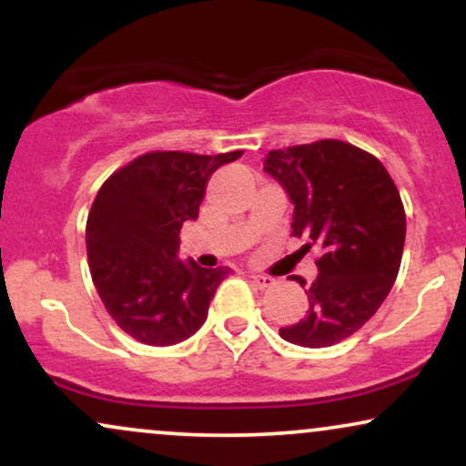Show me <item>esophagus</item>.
Returning a JSON list of instances; mask_svg holds the SVG:
<instances>
[{
  "mask_svg": "<svg viewBox=\"0 0 466 466\" xmlns=\"http://www.w3.org/2000/svg\"><path fill=\"white\" fill-rule=\"evenodd\" d=\"M249 280L254 282L256 289H269L271 285H276V278L265 276V274H251Z\"/></svg>",
  "mask_w": 466,
  "mask_h": 466,
  "instance_id": "1",
  "label": "esophagus"
}]
</instances>
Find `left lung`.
<instances>
[{"label":"left lung","mask_w":466,"mask_h":466,"mask_svg":"<svg viewBox=\"0 0 466 466\" xmlns=\"http://www.w3.org/2000/svg\"><path fill=\"white\" fill-rule=\"evenodd\" d=\"M293 203V237L322 249L307 287L309 311L280 329L282 339L326 349L377 313L397 280L405 210L386 166L341 140L269 151L263 164ZM304 287L302 278H296Z\"/></svg>","instance_id":"obj_1"}]
</instances>
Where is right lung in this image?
I'll return each mask as SVG.
<instances>
[{
    "label": "right lung",
    "mask_w": 466,
    "mask_h": 466,
    "mask_svg": "<svg viewBox=\"0 0 466 466\" xmlns=\"http://www.w3.org/2000/svg\"><path fill=\"white\" fill-rule=\"evenodd\" d=\"M240 155L155 151L100 186L85 229L89 271L105 309L133 339L179 344L206 322L229 267L181 263L179 232L199 217L210 175Z\"/></svg>",
    "instance_id": "1"
}]
</instances>
